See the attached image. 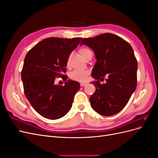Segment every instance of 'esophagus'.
<instances>
[{"mask_svg": "<svg viewBox=\"0 0 158 158\" xmlns=\"http://www.w3.org/2000/svg\"><path fill=\"white\" fill-rule=\"evenodd\" d=\"M85 85H87V83L86 82H83V83H80V85L82 87H83V86H85Z\"/></svg>", "mask_w": 158, "mask_h": 158, "instance_id": "esophagus-1", "label": "esophagus"}]
</instances>
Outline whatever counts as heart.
<instances>
[{
	"mask_svg": "<svg viewBox=\"0 0 158 158\" xmlns=\"http://www.w3.org/2000/svg\"><path fill=\"white\" fill-rule=\"evenodd\" d=\"M79 53L82 55L85 60H87L89 56L91 54H92V52L88 48H81L79 49ZM70 59H71V56H69L67 60H66V65L67 67H69L70 66ZM88 76V73L87 71H78V70H74L70 74V76L72 79L79 81V82H84V81L86 80Z\"/></svg>",
	"mask_w": 158,
	"mask_h": 158,
	"instance_id": "obj_1",
	"label": "heart"
}]
</instances>
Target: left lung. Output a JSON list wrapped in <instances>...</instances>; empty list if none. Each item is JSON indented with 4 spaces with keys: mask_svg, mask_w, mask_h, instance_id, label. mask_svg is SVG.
Returning a JSON list of instances; mask_svg holds the SVG:
<instances>
[{
    "mask_svg": "<svg viewBox=\"0 0 158 158\" xmlns=\"http://www.w3.org/2000/svg\"><path fill=\"white\" fill-rule=\"evenodd\" d=\"M87 45L95 53L97 62L90 82L95 87L91 95V107L103 116H111L125 107L137 85L138 63L131 45L119 36L103 33L95 37L84 38L80 44ZM107 75L106 84L98 80Z\"/></svg>",
    "mask_w": 158,
    "mask_h": 158,
    "instance_id": "8db88e82",
    "label": "left lung"
}]
</instances>
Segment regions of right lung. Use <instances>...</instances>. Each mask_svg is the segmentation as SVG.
<instances>
[{"label": "right lung", "instance_id": "right-lung-1", "mask_svg": "<svg viewBox=\"0 0 158 158\" xmlns=\"http://www.w3.org/2000/svg\"><path fill=\"white\" fill-rule=\"evenodd\" d=\"M82 38L49 37L38 43L26 55L22 70V81L26 98L33 108L46 118L64 117L73 106L80 85L67 80L66 63ZM56 77L65 81L63 87L54 84Z\"/></svg>", "mask_w": 158, "mask_h": 158}]
</instances>
